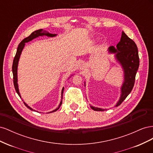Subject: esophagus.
Wrapping results in <instances>:
<instances>
[{
	"instance_id": "1",
	"label": "esophagus",
	"mask_w": 153,
	"mask_h": 153,
	"mask_svg": "<svg viewBox=\"0 0 153 153\" xmlns=\"http://www.w3.org/2000/svg\"><path fill=\"white\" fill-rule=\"evenodd\" d=\"M84 68H85V64L81 63V64H80V69H84Z\"/></svg>"
}]
</instances>
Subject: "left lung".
I'll return each mask as SVG.
<instances>
[{
	"label": "left lung",
	"mask_w": 153,
	"mask_h": 153,
	"mask_svg": "<svg viewBox=\"0 0 153 153\" xmlns=\"http://www.w3.org/2000/svg\"><path fill=\"white\" fill-rule=\"evenodd\" d=\"M109 53L114 54L116 60L123 68L124 82L121 87V96L115 106L122 103L130 93L135 84V76L139 66V57L135 43L123 31L121 38L115 48L113 46L108 49ZM85 86V82H84ZM91 108L96 111H104L105 109L91 105Z\"/></svg>",
	"instance_id": "1"
}]
</instances>
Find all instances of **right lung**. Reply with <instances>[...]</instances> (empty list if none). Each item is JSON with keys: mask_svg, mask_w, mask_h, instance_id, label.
<instances>
[{"mask_svg": "<svg viewBox=\"0 0 153 153\" xmlns=\"http://www.w3.org/2000/svg\"><path fill=\"white\" fill-rule=\"evenodd\" d=\"M47 36V37H50V38H52V37L56 36L57 34H50V33H49L48 32L46 31V30H44L42 29H39V30H35L34 32H32V33L29 37H27V38H25L24 39H23L20 42V43L19 44V45H18V47L17 51H16V53L15 57V58H14V60H13V66H12V71H13V83H14V85H15V90H16V91L17 92V94H18V96L20 97V98H21V95L20 94L19 89H18V75H17L18 73H17V71H18V62H19V59H20V57L22 52L23 49H24V48L25 47V43H28V42H29V41H32V39H35L36 38H38V37H39V36ZM64 89V88L63 87L62 89V91H61V102H60V103H59V105L58 106V107L57 108H55V110H52V112H48V114L55 112V111H57L60 107H61V106L62 103V94H63ZM24 103L25 105L27 106V108H29L30 110H31L32 111H36L33 108H32L31 107H30V106L28 105H27L26 103H25L24 101Z\"/></svg>", "mask_w": 153, "mask_h": 153, "instance_id": "1", "label": "right lung"}]
</instances>
